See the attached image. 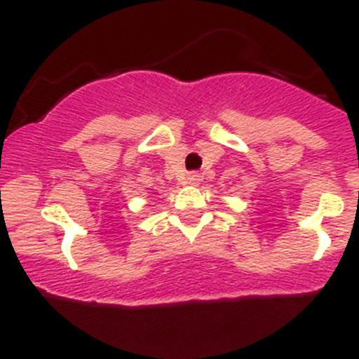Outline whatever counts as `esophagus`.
<instances>
[{"instance_id": "obj_1", "label": "esophagus", "mask_w": 359, "mask_h": 359, "mask_svg": "<svg viewBox=\"0 0 359 359\" xmlns=\"http://www.w3.org/2000/svg\"><path fill=\"white\" fill-rule=\"evenodd\" d=\"M198 181H201V176H198L197 172H190V175L187 176L188 184H198Z\"/></svg>"}]
</instances>
